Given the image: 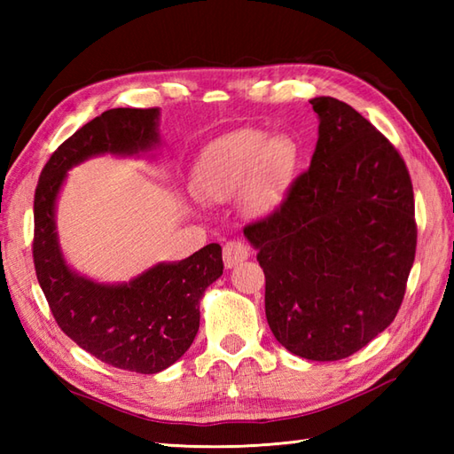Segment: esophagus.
<instances>
[{"label": "esophagus", "mask_w": 454, "mask_h": 454, "mask_svg": "<svg viewBox=\"0 0 454 454\" xmlns=\"http://www.w3.org/2000/svg\"><path fill=\"white\" fill-rule=\"evenodd\" d=\"M249 257V249L242 242H228L224 244V265L226 269H232L238 263H244Z\"/></svg>", "instance_id": "obj_1"}]
</instances>
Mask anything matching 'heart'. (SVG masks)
I'll list each match as a JSON object with an SVG mask.
<instances>
[{
	"label": "heart",
	"mask_w": 454,
	"mask_h": 454,
	"mask_svg": "<svg viewBox=\"0 0 454 454\" xmlns=\"http://www.w3.org/2000/svg\"><path fill=\"white\" fill-rule=\"evenodd\" d=\"M296 163V144L255 129H239L210 142L195 168V191L207 200H224L247 189L257 212L273 210Z\"/></svg>",
	"instance_id": "obj_1"
}]
</instances>
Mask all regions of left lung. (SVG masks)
I'll use <instances>...</instances> for the list:
<instances>
[{"mask_svg":"<svg viewBox=\"0 0 454 454\" xmlns=\"http://www.w3.org/2000/svg\"><path fill=\"white\" fill-rule=\"evenodd\" d=\"M310 105L320 121L310 168L244 236L259 252L275 340L308 361H340L400 310L418 242L413 189L361 113L333 98Z\"/></svg>","mask_w":454,"mask_h":454,"instance_id":"obj_1","label":"left lung"}]
</instances>
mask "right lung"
I'll use <instances>...</instances> for the list:
<instances>
[{
  "label": "right lung",
  "instance_id": "obj_1",
  "mask_svg": "<svg viewBox=\"0 0 454 454\" xmlns=\"http://www.w3.org/2000/svg\"><path fill=\"white\" fill-rule=\"evenodd\" d=\"M158 146L160 109L105 111L52 153L35 192V269L56 324L99 361L142 374L161 372L191 347L200 298L224 269L222 247L156 263L129 283H99L67 265L56 202L67 171L82 161L103 153L140 158Z\"/></svg>",
  "mask_w": 454,
  "mask_h": 454
}]
</instances>
